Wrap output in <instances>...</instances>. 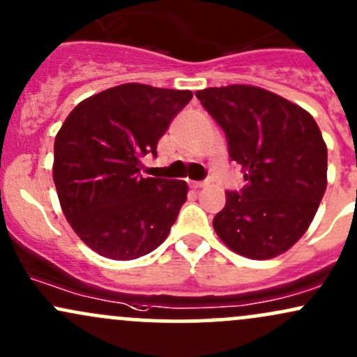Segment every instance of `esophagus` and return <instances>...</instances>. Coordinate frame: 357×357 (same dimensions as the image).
Segmentation results:
<instances>
[{"instance_id":"1","label":"esophagus","mask_w":357,"mask_h":357,"mask_svg":"<svg viewBox=\"0 0 357 357\" xmlns=\"http://www.w3.org/2000/svg\"><path fill=\"white\" fill-rule=\"evenodd\" d=\"M190 186L193 188V190H199V188L206 186V181H190Z\"/></svg>"}]
</instances>
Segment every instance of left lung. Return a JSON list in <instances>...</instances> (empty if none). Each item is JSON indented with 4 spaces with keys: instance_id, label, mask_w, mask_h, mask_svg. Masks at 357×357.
I'll return each instance as SVG.
<instances>
[{
    "instance_id": "8db88e82",
    "label": "left lung",
    "mask_w": 357,
    "mask_h": 357,
    "mask_svg": "<svg viewBox=\"0 0 357 357\" xmlns=\"http://www.w3.org/2000/svg\"><path fill=\"white\" fill-rule=\"evenodd\" d=\"M244 172L213 218L218 237L241 256L269 259L307 232L327 188V147L313 116L256 86L197 91Z\"/></svg>"
}]
</instances>
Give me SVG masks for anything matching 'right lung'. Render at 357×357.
<instances>
[{
  "instance_id": "obj_1",
  "label": "right lung",
  "mask_w": 357,
  "mask_h": 357,
  "mask_svg": "<svg viewBox=\"0 0 357 357\" xmlns=\"http://www.w3.org/2000/svg\"><path fill=\"white\" fill-rule=\"evenodd\" d=\"M191 91L128 83L81 101L54 142V183L74 232L103 257L130 261L164 242L188 185L144 178V155H158L171 120Z\"/></svg>"
}]
</instances>
